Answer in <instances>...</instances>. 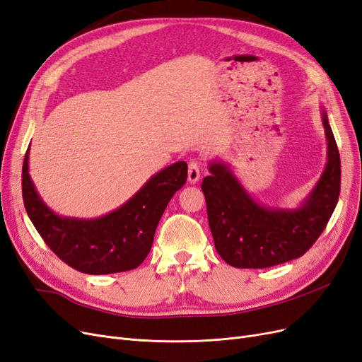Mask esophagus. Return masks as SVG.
<instances>
[{
	"label": "esophagus",
	"instance_id": "esophagus-1",
	"mask_svg": "<svg viewBox=\"0 0 362 362\" xmlns=\"http://www.w3.org/2000/svg\"><path fill=\"white\" fill-rule=\"evenodd\" d=\"M187 180H189L190 184H196L201 180V169H199V165L196 161H190L189 172H187Z\"/></svg>",
	"mask_w": 362,
	"mask_h": 362
}]
</instances>
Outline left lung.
Here are the masks:
<instances>
[{
	"mask_svg": "<svg viewBox=\"0 0 362 362\" xmlns=\"http://www.w3.org/2000/svg\"><path fill=\"white\" fill-rule=\"evenodd\" d=\"M327 163L296 206L262 204L236 178L229 163L213 160L202 181L208 223L217 253L235 268H268L303 256L328 224L340 194V154L327 110L320 107Z\"/></svg>",
	"mask_w": 362,
	"mask_h": 362,
	"instance_id": "left-lung-1",
	"label": "left lung"
}]
</instances>
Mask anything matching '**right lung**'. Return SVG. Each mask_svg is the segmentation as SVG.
<instances>
[{"label": "right lung", "mask_w": 362, "mask_h": 362, "mask_svg": "<svg viewBox=\"0 0 362 362\" xmlns=\"http://www.w3.org/2000/svg\"><path fill=\"white\" fill-rule=\"evenodd\" d=\"M187 180V163L158 170L126 204L95 218L59 216L47 206L30 175V148L22 166V196L34 228L67 265L85 274L138 268L153 247L157 224Z\"/></svg>", "instance_id": "obj_1"}]
</instances>
